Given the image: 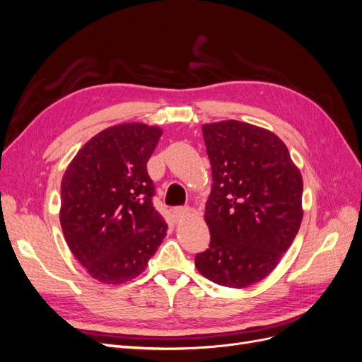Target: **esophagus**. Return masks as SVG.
I'll use <instances>...</instances> for the list:
<instances>
[{
    "label": "esophagus",
    "instance_id": "34e87169",
    "mask_svg": "<svg viewBox=\"0 0 362 362\" xmlns=\"http://www.w3.org/2000/svg\"><path fill=\"white\" fill-rule=\"evenodd\" d=\"M189 211H190L189 206H173V210H172L175 217H182V216L187 214Z\"/></svg>",
    "mask_w": 362,
    "mask_h": 362
}]
</instances>
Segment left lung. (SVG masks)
Segmentation results:
<instances>
[{
  "mask_svg": "<svg viewBox=\"0 0 362 362\" xmlns=\"http://www.w3.org/2000/svg\"><path fill=\"white\" fill-rule=\"evenodd\" d=\"M213 187L205 205L210 246L196 255L201 275L245 288L264 279L302 222L303 181L284 141L238 120L202 127Z\"/></svg>",
  "mask_w": 362,
  "mask_h": 362,
  "instance_id": "8db88e82",
  "label": "left lung"
}]
</instances>
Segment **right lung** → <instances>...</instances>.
I'll return each mask as SVG.
<instances>
[{"label":"right lung","mask_w":362,"mask_h":362,"mask_svg":"<svg viewBox=\"0 0 362 362\" xmlns=\"http://www.w3.org/2000/svg\"><path fill=\"white\" fill-rule=\"evenodd\" d=\"M163 131L120 124L92 137L62 180L60 225L87 273L104 284H124L148 266L168 233L152 204L146 163Z\"/></svg>","instance_id":"add662e5"}]
</instances>
